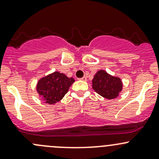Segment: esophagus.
<instances>
[{"label": "esophagus", "instance_id": "esophagus-1", "mask_svg": "<svg viewBox=\"0 0 159 159\" xmlns=\"http://www.w3.org/2000/svg\"><path fill=\"white\" fill-rule=\"evenodd\" d=\"M86 80H87V77L86 76H84L83 77H82L81 79H80V80H83V81H86Z\"/></svg>", "mask_w": 159, "mask_h": 159}]
</instances>
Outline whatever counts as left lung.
<instances>
[{
	"mask_svg": "<svg viewBox=\"0 0 159 159\" xmlns=\"http://www.w3.org/2000/svg\"><path fill=\"white\" fill-rule=\"evenodd\" d=\"M93 89L95 93L107 99H114L123 89V83L118 76H114L103 70H100L94 76Z\"/></svg>",
	"mask_w": 159,
	"mask_h": 159,
	"instance_id": "left-lung-1",
	"label": "left lung"
}]
</instances>
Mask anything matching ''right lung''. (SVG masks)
<instances>
[{
  "label": "right lung",
  "instance_id": "1",
  "mask_svg": "<svg viewBox=\"0 0 159 159\" xmlns=\"http://www.w3.org/2000/svg\"><path fill=\"white\" fill-rule=\"evenodd\" d=\"M74 82L73 78L55 71L39 80L36 91L45 104L54 105L64 98Z\"/></svg>",
  "mask_w": 159,
  "mask_h": 159
}]
</instances>
